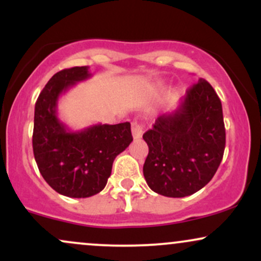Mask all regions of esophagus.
<instances>
[{
    "label": "esophagus",
    "instance_id": "1",
    "mask_svg": "<svg viewBox=\"0 0 261 261\" xmlns=\"http://www.w3.org/2000/svg\"><path fill=\"white\" fill-rule=\"evenodd\" d=\"M131 131H133L134 139H141L143 135V126L140 122L134 121L133 124H131Z\"/></svg>",
    "mask_w": 261,
    "mask_h": 261
}]
</instances>
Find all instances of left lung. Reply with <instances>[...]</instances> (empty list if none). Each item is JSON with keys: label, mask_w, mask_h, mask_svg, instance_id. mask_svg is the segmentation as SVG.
Listing matches in <instances>:
<instances>
[{"label": "left lung", "mask_w": 261, "mask_h": 261, "mask_svg": "<svg viewBox=\"0 0 261 261\" xmlns=\"http://www.w3.org/2000/svg\"><path fill=\"white\" fill-rule=\"evenodd\" d=\"M148 187L168 197L196 193L214 178L226 146L222 104L207 81L187 91L174 112L163 114L143 134Z\"/></svg>", "instance_id": "8db88e82"}]
</instances>
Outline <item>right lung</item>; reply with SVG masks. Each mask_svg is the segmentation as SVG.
<instances>
[{
  "label": "right lung",
  "instance_id": "1",
  "mask_svg": "<svg viewBox=\"0 0 261 261\" xmlns=\"http://www.w3.org/2000/svg\"><path fill=\"white\" fill-rule=\"evenodd\" d=\"M92 76L88 66L59 71L35 103L33 152L45 181L61 195L89 197L106 188L113 162L133 141L130 122L97 124L71 131L58 116V100L80 81Z\"/></svg>",
  "mask_w": 261,
  "mask_h": 261
}]
</instances>
